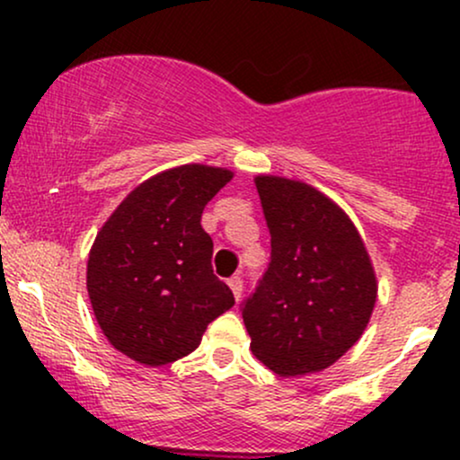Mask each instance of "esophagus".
<instances>
[{"mask_svg": "<svg viewBox=\"0 0 460 460\" xmlns=\"http://www.w3.org/2000/svg\"><path fill=\"white\" fill-rule=\"evenodd\" d=\"M229 288H231V292H234V296H235V300H240L242 298V289H244V281H242V277H231L229 279Z\"/></svg>", "mask_w": 460, "mask_h": 460, "instance_id": "esophagus-1", "label": "esophagus"}]
</instances>
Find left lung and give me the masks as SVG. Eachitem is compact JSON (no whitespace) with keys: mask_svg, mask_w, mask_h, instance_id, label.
Wrapping results in <instances>:
<instances>
[{"mask_svg":"<svg viewBox=\"0 0 460 460\" xmlns=\"http://www.w3.org/2000/svg\"><path fill=\"white\" fill-rule=\"evenodd\" d=\"M270 229V263L242 303L251 350L279 376L332 366L366 331L376 277L361 235L329 197L303 181L255 179Z\"/></svg>","mask_w":460,"mask_h":460,"instance_id":"left-lung-1","label":"left lung"}]
</instances>
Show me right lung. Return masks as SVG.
<instances>
[{"label":"right lung","instance_id":"obj_1","mask_svg":"<svg viewBox=\"0 0 460 460\" xmlns=\"http://www.w3.org/2000/svg\"><path fill=\"white\" fill-rule=\"evenodd\" d=\"M225 168L186 164L131 190L88 255V296L110 344L149 367L199 348L212 320L235 305L212 270L205 205L231 181Z\"/></svg>","mask_w":460,"mask_h":460}]
</instances>
